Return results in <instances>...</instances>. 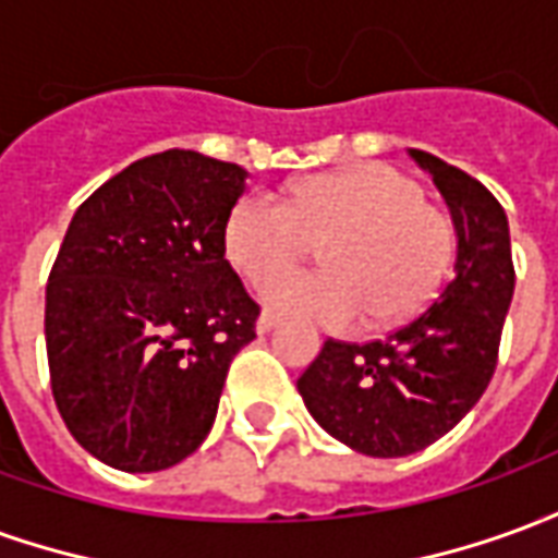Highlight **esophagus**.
I'll use <instances>...</instances> for the list:
<instances>
[{
  "label": "esophagus",
  "instance_id": "1",
  "mask_svg": "<svg viewBox=\"0 0 558 558\" xmlns=\"http://www.w3.org/2000/svg\"><path fill=\"white\" fill-rule=\"evenodd\" d=\"M275 323H278V316L271 314V311H263L259 319H256V331L263 335V331H268V328H275Z\"/></svg>",
  "mask_w": 558,
  "mask_h": 558
}]
</instances>
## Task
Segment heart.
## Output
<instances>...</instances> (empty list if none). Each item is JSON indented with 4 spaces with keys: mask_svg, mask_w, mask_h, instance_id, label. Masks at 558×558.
<instances>
[{
    "mask_svg": "<svg viewBox=\"0 0 558 558\" xmlns=\"http://www.w3.org/2000/svg\"><path fill=\"white\" fill-rule=\"evenodd\" d=\"M454 242L451 218L424 203L421 184L388 163L304 179L287 203L244 196L223 232L227 256L251 287L325 243L326 272L282 274L263 290V302L275 314L335 331L362 326L367 314L376 326L421 314L442 290Z\"/></svg>",
    "mask_w": 558,
    "mask_h": 558,
    "instance_id": "obj_1",
    "label": "heart"
}]
</instances>
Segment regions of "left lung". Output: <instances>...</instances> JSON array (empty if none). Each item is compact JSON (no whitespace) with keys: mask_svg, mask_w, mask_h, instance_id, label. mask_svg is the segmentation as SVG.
<instances>
[{"mask_svg":"<svg viewBox=\"0 0 558 558\" xmlns=\"http://www.w3.org/2000/svg\"><path fill=\"white\" fill-rule=\"evenodd\" d=\"M457 230L454 275L407 326L367 343L331 340L299 376L319 427L371 457H407L463 418L490 383L514 295L508 218L469 172L410 148Z\"/></svg>","mask_w":558,"mask_h":558,"instance_id":"1","label":"left lung"}]
</instances>
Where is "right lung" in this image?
Returning <instances> with one entry per match:
<instances>
[{
	"mask_svg": "<svg viewBox=\"0 0 558 558\" xmlns=\"http://www.w3.org/2000/svg\"><path fill=\"white\" fill-rule=\"evenodd\" d=\"M247 172L191 148L134 160L77 208L44 307L50 388L71 436L122 472L194 454L259 304L227 263Z\"/></svg>",
	"mask_w": 558,
	"mask_h": 558,
	"instance_id": "1",
	"label": "right lung"
}]
</instances>
